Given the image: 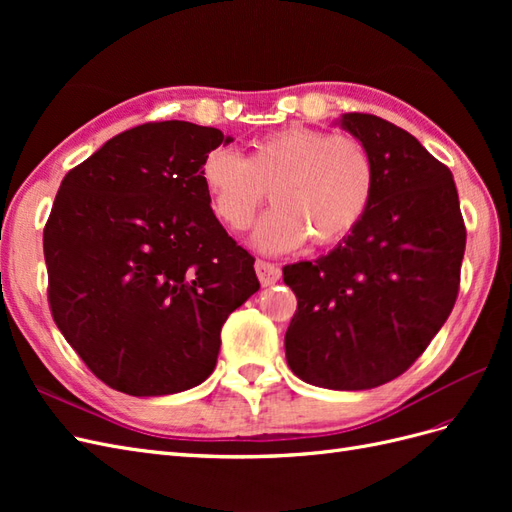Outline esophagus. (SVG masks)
I'll use <instances>...</instances> for the list:
<instances>
[{"label": "esophagus", "instance_id": "1", "mask_svg": "<svg viewBox=\"0 0 512 512\" xmlns=\"http://www.w3.org/2000/svg\"><path fill=\"white\" fill-rule=\"evenodd\" d=\"M256 275L262 286H273L275 282H280L282 277V271L277 265H273V262H267V260H256Z\"/></svg>", "mask_w": 512, "mask_h": 512}]
</instances>
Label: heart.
Instances as JSON below:
<instances>
[{"label": "heart", "instance_id": "obj_1", "mask_svg": "<svg viewBox=\"0 0 512 512\" xmlns=\"http://www.w3.org/2000/svg\"><path fill=\"white\" fill-rule=\"evenodd\" d=\"M200 179L213 213L230 228L245 230L267 196L275 203L252 232L265 254L292 252L309 237L331 245L363 222L376 192V168L352 136L290 126L256 138L241 158L228 147L211 149Z\"/></svg>", "mask_w": 512, "mask_h": 512}]
</instances>
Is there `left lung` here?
<instances>
[{
  "label": "left lung",
  "instance_id": "1",
  "mask_svg": "<svg viewBox=\"0 0 512 512\" xmlns=\"http://www.w3.org/2000/svg\"><path fill=\"white\" fill-rule=\"evenodd\" d=\"M335 123L369 151L376 192L327 256L284 267L299 301L284 346L307 384L365 391L404 374L453 312L466 226L453 173L410 132L365 113Z\"/></svg>",
  "mask_w": 512,
  "mask_h": 512
}]
</instances>
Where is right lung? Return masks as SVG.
<instances>
[{"instance_id": "1", "label": "right lung", "mask_w": 512, "mask_h": 512, "mask_svg": "<svg viewBox=\"0 0 512 512\" xmlns=\"http://www.w3.org/2000/svg\"><path fill=\"white\" fill-rule=\"evenodd\" d=\"M228 143L190 121L145 123L59 185L44 228L53 320L115 391L160 397L205 382L226 318L260 288L200 179L207 153Z\"/></svg>"}]
</instances>
